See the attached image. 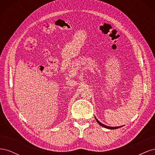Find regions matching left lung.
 I'll use <instances>...</instances> for the list:
<instances>
[{
    "instance_id": "8db88e82",
    "label": "left lung",
    "mask_w": 155,
    "mask_h": 155,
    "mask_svg": "<svg viewBox=\"0 0 155 155\" xmlns=\"http://www.w3.org/2000/svg\"><path fill=\"white\" fill-rule=\"evenodd\" d=\"M96 120L97 121V122L100 125H101V126H103L104 127H105V128H107V129H118V128H119V127H109V126H107V125H104V124H101L100 121H98L96 118Z\"/></svg>"
}]
</instances>
